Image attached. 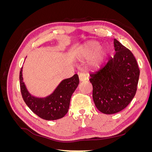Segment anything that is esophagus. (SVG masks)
<instances>
[{
  "label": "esophagus",
  "instance_id": "1",
  "mask_svg": "<svg viewBox=\"0 0 152 152\" xmlns=\"http://www.w3.org/2000/svg\"><path fill=\"white\" fill-rule=\"evenodd\" d=\"M78 75H79V80L81 82H83L88 79V77H87L83 72H79L78 73Z\"/></svg>",
  "mask_w": 152,
  "mask_h": 152
}]
</instances>
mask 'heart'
I'll list each match as a JSON object with an SVG mask.
<instances>
[{
    "mask_svg": "<svg viewBox=\"0 0 152 152\" xmlns=\"http://www.w3.org/2000/svg\"><path fill=\"white\" fill-rule=\"evenodd\" d=\"M99 44L96 41H90L82 45L79 50V54L82 58L88 59L89 65L94 68H98L105 60L107 50L104 47H100Z\"/></svg>",
    "mask_w": 152,
    "mask_h": 152,
    "instance_id": "1",
    "label": "heart"
}]
</instances>
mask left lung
Returning a JSON list of instances; mask_svg holds the SVG:
<instances>
[{
    "mask_svg": "<svg viewBox=\"0 0 152 152\" xmlns=\"http://www.w3.org/2000/svg\"><path fill=\"white\" fill-rule=\"evenodd\" d=\"M113 44L116 51L113 57L90 74L95 106L105 114L121 112L130 103L136 93L140 72L131 50L115 39Z\"/></svg>",
    "mask_w": 152,
    "mask_h": 152,
    "instance_id": "8db88e82",
    "label": "left lung"
}]
</instances>
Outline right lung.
<instances>
[{
  "label": "right lung",
  "mask_w": 152,
  "mask_h": 152,
  "mask_svg": "<svg viewBox=\"0 0 152 152\" xmlns=\"http://www.w3.org/2000/svg\"><path fill=\"white\" fill-rule=\"evenodd\" d=\"M22 68L20 73V89L23 99L29 108L41 118L54 121L67 113L72 95L79 84L77 74L63 80L53 93L45 98H37L30 94L23 81Z\"/></svg>",
  "instance_id": "right-lung-1"
}]
</instances>
